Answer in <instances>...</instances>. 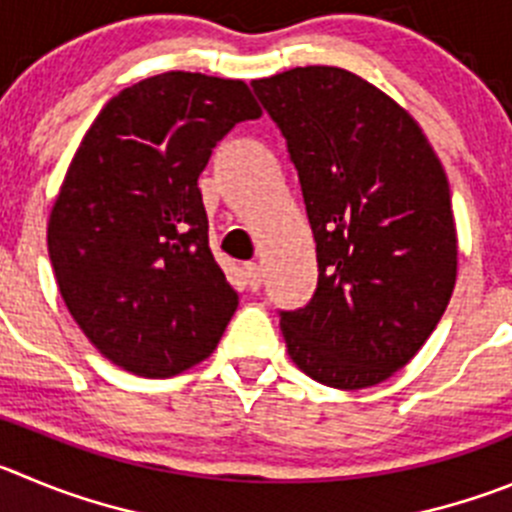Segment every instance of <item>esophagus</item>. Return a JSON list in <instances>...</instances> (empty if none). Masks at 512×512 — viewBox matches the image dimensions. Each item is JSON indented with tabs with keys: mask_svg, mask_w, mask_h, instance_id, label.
Returning a JSON list of instances; mask_svg holds the SVG:
<instances>
[{
	"mask_svg": "<svg viewBox=\"0 0 512 512\" xmlns=\"http://www.w3.org/2000/svg\"><path fill=\"white\" fill-rule=\"evenodd\" d=\"M245 278H247V285H250V290H260V285H262L260 265H255V262L245 265Z\"/></svg>",
	"mask_w": 512,
	"mask_h": 512,
	"instance_id": "esophagus-1",
	"label": "esophagus"
}]
</instances>
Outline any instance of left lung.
I'll return each mask as SVG.
<instances>
[{"mask_svg":"<svg viewBox=\"0 0 512 512\" xmlns=\"http://www.w3.org/2000/svg\"><path fill=\"white\" fill-rule=\"evenodd\" d=\"M298 169L318 288L280 310L303 374L366 389L407 366L457 280L447 174L419 123L364 78L328 65L252 80Z\"/></svg>","mask_w":512,"mask_h":512,"instance_id":"obj_1","label":"left lung"}]
</instances>
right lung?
Segmentation results:
<instances>
[{
	"instance_id": "add662e5",
	"label": "right lung",
	"mask_w": 512,
	"mask_h": 512,
	"mask_svg": "<svg viewBox=\"0 0 512 512\" xmlns=\"http://www.w3.org/2000/svg\"><path fill=\"white\" fill-rule=\"evenodd\" d=\"M260 116L242 80L174 70L121 90L80 141L47 252L80 331L121 369L166 379L217 348L237 293L209 250L197 179Z\"/></svg>"
}]
</instances>
